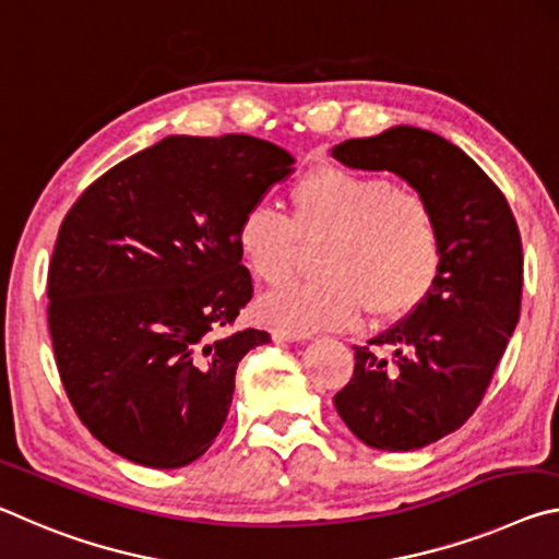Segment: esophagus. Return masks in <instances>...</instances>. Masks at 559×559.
Listing matches in <instances>:
<instances>
[{
    "instance_id": "34e87169",
    "label": "esophagus",
    "mask_w": 559,
    "mask_h": 559,
    "mask_svg": "<svg viewBox=\"0 0 559 559\" xmlns=\"http://www.w3.org/2000/svg\"><path fill=\"white\" fill-rule=\"evenodd\" d=\"M272 340L274 342H307L309 334L307 332H299V329L277 326V329H272Z\"/></svg>"
}]
</instances>
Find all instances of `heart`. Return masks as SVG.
Wrapping results in <instances>:
<instances>
[{
  "instance_id": "obj_1",
  "label": "heart",
  "mask_w": 559,
  "mask_h": 559,
  "mask_svg": "<svg viewBox=\"0 0 559 559\" xmlns=\"http://www.w3.org/2000/svg\"><path fill=\"white\" fill-rule=\"evenodd\" d=\"M292 219L247 207L235 227L242 262L267 287L295 274L301 240L329 235L319 254L324 277L262 299V314L295 329L346 326L364 309L373 322H396L424 305L443 264L441 225L428 200L396 182L322 166L289 188Z\"/></svg>"
}]
</instances>
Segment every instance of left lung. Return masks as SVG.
Wrapping results in <instances>:
<instances>
[{"instance_id": "1", "label": "left lung", "mask_w": 559, "mask_h": 559, "mask_svg": "<svg viewBox=\"0 0 559 559\" xmlns=\"http://www.w3.org/2000/svg\"><path fill=\"white\" fill-rule=\"evenodd\" d=\"M346 168L389 170L428 200L443 264L416 312L354 346V377L334 406L361 443L418 451L459 431L486 396L523 299V242L506 195L459 145L414 126L352 139Z\"/></svg>"}]
</instances>
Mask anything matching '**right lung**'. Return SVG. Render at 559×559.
Here are the masks:
<instances>
[{
	"mask_svg": "<svg viewBox=\"0 0 559 559\" xmlns=\"http://www.w3.org/2000/svg\"><path fill=\"white\" fill-rule=\"evenodd\" d=\"M295 158L245 133L168 135L104 173L63 217L49 332L81 424L148 468L198 461L223 428L242 356L267 332H227L252 299L235 245L247 207Z\"/></svg>",
	"mask_w": 559,
	"mask_h": 559,
	"instance_id": "obj_1",
	"label": "right lung"
}]
</instances>
